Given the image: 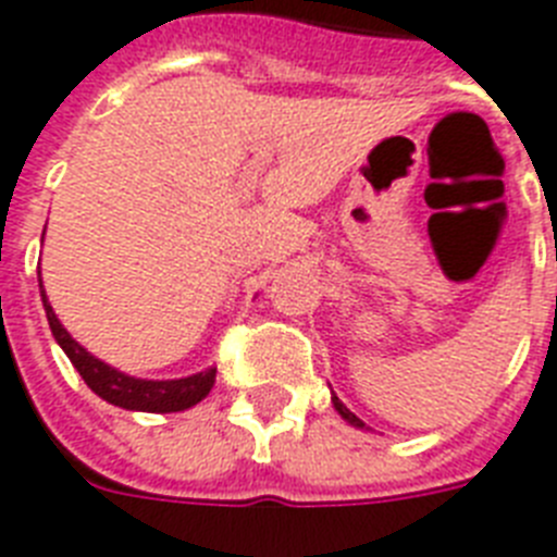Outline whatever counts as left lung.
<instances>
[{
  "label": "left lung",
  "mask_w": 557,
  "mask_h": 557,
  "mask_svg": "<svg viewBox=\"0 0 557 557\" xmlns=\"http://www.w3.org/2000/svg\"><path fill=\"white\" fill-rule=\"evenodd\" d=\"M333 405H336V411H339V413H342V417H345V420H348V422H350V425H356V429H362L364 422H362V420H359V417H356V413H354V411H348V408H345V405H342V403H339V397H336V394H333Z\"/></svg>",
  "instance_id": "8db88e82"
}]
</instances>
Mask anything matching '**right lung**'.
<instances>
[{"label":"right lung","mask_w":557,"mask_h":557,"mask_svg":"<svg viewBox=\"0 0 557 557\" xmlns=\"http://www.w3.org/2000/svg\"><path fill=\"white\" fill-rule=\"evenodd\" d=\"M39 293H42V305H46V315L48 324H51L53 339L60 342V348L69 354L71 364L77 368L88 388L95 391L97 397L106 399V403L128 408V411H184V408H193L195 403H201L209 391H212V385H215V368L195 373V376H186V380L163 382L135 380V376L114 371L111 364L100 362L97 356H91L83 345L71 339V333L62 327L60 319L53 315L51 305H48L46 290H42V278H39Z\"/></svg>","instance_id":"obj_1"}]
</instances>
